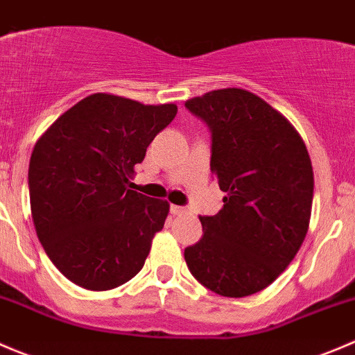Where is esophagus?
Listing matches in <instances>:
<instances>
[{
  "label": "esophagus",
  "instance_id": "esophagus-1",
  "mask_svg": "<svg viewBox=\"0 0 355 355\" xmlns=\"http://www.w3.org/2000/svg\"><path fill=\"white\" fill-rule=\"evenodd\" d=\"M171 214H174V216H184V214H188V209L181 205H171Z\"/></svg>",
  "mask_w": 355,
  "mask_h": 355
}]
</instances>
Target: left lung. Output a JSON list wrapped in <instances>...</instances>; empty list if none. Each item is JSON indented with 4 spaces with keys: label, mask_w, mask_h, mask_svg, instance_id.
I'll return each mask as SVG.
<instances>
[{
    "label": "left lung",
    "mask_w": 355,
    "mask_h": 355,
    "mask_svg": "<svg viewBox=\"0 0 355 355\" xmlns=\"http://www.w3.org/2000/svg\"><path fill=\"white\" fill-rule=\"evenodd\" d=\"M184 107L210 131V171L226 193L203 236L184 248L189 272L223 297H248L271 285L307 234L314 174L292 124L254 93L210 91Z\"/></svg>",
    "instance_id": "obj_1"
}]
</instances>
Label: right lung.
<instances>
[{"label": "right lung", "instance_id": "add662e5", "mask_svg": "<svg viewBox=\"0 0 355 355\" xmlns=\"http://www.w3.org/2000/svg\"><path fill=\"white\" fill-rule=\"evenodd\" d=\"M176 114L174 103L96 93L60 115L36 143L31 212L44 252L67 279L105 292L141 271L169 203L128 182Z\"/></svg>", "mask_w": 355, "mask_h": 355}]
</instances>
